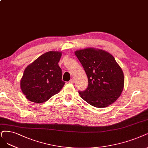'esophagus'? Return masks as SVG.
I'll return each instance as SVG.
<instances>
[{
  "label": "esophagus",
  "mask_w": 148,
  "mask_h": 148,
  "mask_svg": "<svg viewBox=\"0 0 148 148\" xmlns=\"http://www.w3.org/2000/svg\"><path fill=\"white\" fill-rule=\"evenodd\" d=\"M69 82L71 83V84H74V79H71L69 80Z\"/></svg>",
  "instance_id": "1"
}]
</instances>
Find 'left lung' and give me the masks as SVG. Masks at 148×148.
<instances>
[{
    "instance_id": "8db88e82",
    "label": "left lung",
    "mask_w": 148,
    "mask_h": 148,
    "mask_svg": "<svg viewBox=\"0 0 148 148\" xmlns=\"http://www.w3.org/2000/svg\"><path fill=\"white\" fill-rule=\"evenodd\" d=\"M88 80L87 88L79 91L89 104L104 108L115 102L124 84L122 69L112 55L101 49L86 48L75 52Z\"/></svg>"
}]
</instances>
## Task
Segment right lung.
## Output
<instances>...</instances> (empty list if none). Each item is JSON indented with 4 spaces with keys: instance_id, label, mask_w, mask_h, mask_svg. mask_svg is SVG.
Returning a JSON list of instances; mask_svg holds the SVG:
<instances>
[{
    "instance_id": "obj_1",
    "label": "right lung",
    "mask_w": 148,
    "mask_h": 148,
    "mask_svg": "<svg viewBox=\"0 0 148 148\" xmlns=\"http://www.w3.org/2000/svg\"><path fill=\"white\" fill-rule=\"evenodd\" d=\"M61 56L60 52L49 51L27 66L21 80V90L27 99L41 103L62 90L65 82L58 66Z\"/></svg>"
}]
</instances>
